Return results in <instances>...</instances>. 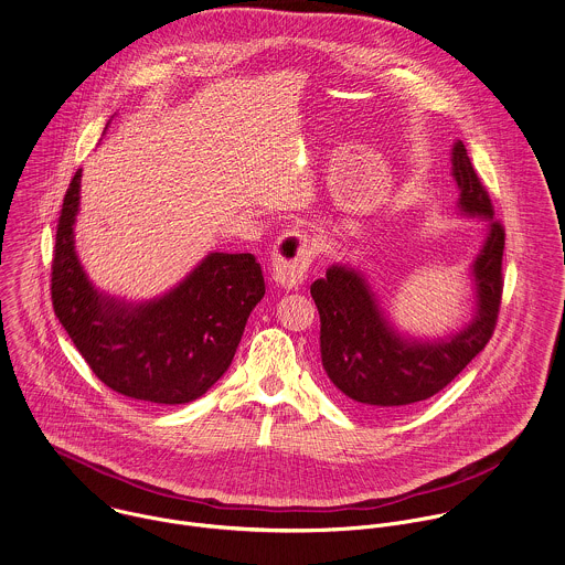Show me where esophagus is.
Wrapping results in <instances>:
<instances>
[{"label": "esophagus", "instance_id": "obj_1", "mask_svg": "<svg viewBox=\"0 0 565 565\" xmlns=\"http://www.w3.org/2000/svg\"><path fill=\"white\" fill-rule=\"evenodd\" d=\"M317 255V248L312 239L299 231L290 228L284 235L277 237L270 253V266H273V279L281 288H299L308 275V268Z\"/></svg>", "mask_w": 565, "mask_h": 565}]
</instances>
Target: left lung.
<instances>
[{"instance_id": "1", "label": "left lung", "mask_w": 565, "mask_h": 565, "mask_svg": "<svg viewBox=\"0 0 565 565\" xmlns=\"http://www.w3.org/2000/svg\"><path fill=\"white\" fill-rule=\"evenodd\" d=\"M465 215L489 222L487 242L471 266L476 317L460 332L438 341L403 337L385 319L365 277L348 266H330L310 286L321 319V363L334 387L356 407L383 414L443 392L489 343L502 303L504 226L493 220V202L480 182L462 140L451 153Z\"/></svg>"}]
</instances>
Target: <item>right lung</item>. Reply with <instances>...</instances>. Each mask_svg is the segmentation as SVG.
Instances as JSON below:
<instances>
[{"mask_svg": "<svg viewBox=\"0 0 565 565\" xmlns=\"http://www.w3.org/2000/svg\"><path fill=\"white\" fill-rule=\"evenodd\" d=\"M81 169L63 198L52 255V308L109 390L156 405H184L228 370L244 326L262 301L250 253H211L160 299L125 303L98 292L74 253Z\"/></svg>", "mask_w": 565, "mask_h": 565, "instance_id": "right-lung-1", "label": "right lung"}]
</instances>
